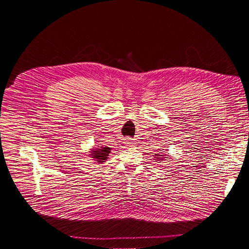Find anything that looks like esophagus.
Returning <instances> with one entry per match:
<instances>
[{
  "label": "esophagus",
  "mask_w": 249,
  "mask_h": 249,
  "mask_svg": "<svg viewBox=\"0 0 249 249\" xmlns=\"http://www.w3.org/2000/svg\"><path fill=\"white\" fill-rule=\"evenodd\" d=\"M129 144H134V141H132V140H130V143Z\"/></svg>",
  "instance_id": "1"
}]
</instances>
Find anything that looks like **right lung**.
I'll use <instances>...</instances> for the list:
<instances>
[{
	"mask_svg": "<svg viewBox=\"0 0 249 249\" xmlns=\"http://www.w3.org/2000/svg\"><path fill=\"white\" fill-rule=\"evenodd\" d=\"M110 154V147H104V146H101L100 148H97L96 150H93L92 152V158H94V159L97 160V162H105V160L107 159L108 156Z\"/></svg>",
	"mask_w": 249,
	"mask_h": 249,
	"instance_id": "right-lung-1",
	"label": "right lung"
}]
</instances>
